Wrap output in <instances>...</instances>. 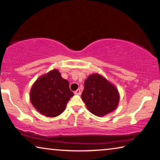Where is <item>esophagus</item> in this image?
<instances>
[{"mask_svg": "<svg viewBox=\"0 0 160 160\" xmlns=\"http://www.w3.org/2000/svg\"><path fill=\"white\" fill-rule=\"evenodd\" d=\"M74 93H75V95H80L81 94V91L80 89H78L77 90H75V92H74Z\"/></svg>", "mask_w": 160, "mask_h": 160, "instance_id": "esophagus-1", "label": "esophagus"}]
</instances>
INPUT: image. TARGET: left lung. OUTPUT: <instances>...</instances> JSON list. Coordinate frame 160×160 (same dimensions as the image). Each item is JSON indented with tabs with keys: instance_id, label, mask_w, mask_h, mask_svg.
Listing matches in <instances>:
<instances>
[{
	"instance_id": "8db88e82",
	"label": "left lung",
	"mask_w": 160,
	"mask_h": 160,
	"mask_svg": "<svg viewBox=\"0 0 160 160\" xmlns=\"http://www.w3.org/2000/svg\"><path fill=\"white\" fill-rule=\"evenodd\" d=\"M82 99L92 114L103 116L117 108L118 89L99 74H92L84 82Z\"/></svg>"
}]
</instances>
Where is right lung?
<instances>
[{"mask_svg":"<svg viewBox=\"0 0 160 160\" xmlns=\"http://www.w3.org/2000/svg\"><path fill=\"white\" fill-rule=\"evenodd\" d=\"M73 95L68 81L54 69L36 80L30 91V101L40 113L53 118L65 111Z\"/></svg>","mask_w":160,"mask_h":160,"instance_id":"right-lung-1","label":"right lung"}]
</instances>
